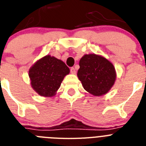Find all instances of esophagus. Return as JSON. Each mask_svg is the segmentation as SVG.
Returning a JSON list of instances; mask_svg holds the SVG:
<instances>
[{"label":"esophagus","mask_w":146,"mask_h":146,"mask_svg":"<svg viewBox=\"0 0 146 146\" xmlns=\"http://www.w3.org/2000/svg\"><path fill=\"white\" fill-rule=\"evenodd\" d=\"M70 72H71V73H72V74H76V70H75V69H74V67H72V68H71Z\"/></svg>","instance_id":"esophagus-1"}]
</instances>
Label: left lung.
<instances>
[{
    "instance_id": "obj_1",
    "label": "left lung",
    "mask_w": 146,
    "mask_h": 146,
    "mask_svg": "<svg viewBox=\"0 0 146 146\" xmlns=\"http://www.w3.org/2000/svg\"><path fill=\"white\" fill-rule=\"evenodd\" d=\"M79 65L77 77L86 91L95 96L110 91L116 80V72L109 60L96 54H86Z\"/></svg>"
}]
</instances>
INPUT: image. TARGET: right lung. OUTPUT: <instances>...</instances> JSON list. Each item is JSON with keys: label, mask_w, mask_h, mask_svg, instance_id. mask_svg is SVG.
<instances>
[{"label": "right lung", "mask_w": 146, "mask_h": 146, "mask_svg": "<svg viewBox=\"0 0 146 146\" xmlns=\"http://www.w3.org/2000/svg\"><path fill=\"white\" fill-rule=\"evenodd\" d=\"M70 70L64 61L50 55L38 59L29 69L32 88L44 97L55 96Z\"/></svg>", "instance_id": "1"}]
</instances>
